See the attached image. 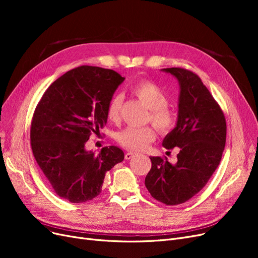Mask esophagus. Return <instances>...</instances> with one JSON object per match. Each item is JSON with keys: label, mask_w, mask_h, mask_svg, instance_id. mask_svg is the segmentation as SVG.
Masks as SVG:
<instances>
[{"label": "esophagus", "mask_w": 258, "mask_h": 258, "mask_svg": "<svg viewBox=\"0 0 258 258\" xmlns=\"http://www.w3.org/2000/svg\"><path fill=\"white\" fill-rule=\"evenodd\" d=\"M136 155V153H132V152H128V153H126V155H124V158H126L127 160H129V159H131L132 157H134V156Z\"/></svg>", "instance_id": "34e87169"}]
</instances>
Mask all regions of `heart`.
<instances>
[{
    "mask_svg": "<svg viewBox=\"0 0 258 258\" xmlns=\"http://www.w3.org/2000/svg\"><path fill=\"white\" fill-rule=\"evenodd\" d=\"M139 100L150 108V120L161 134H168L175 126L176 117L168 106L167 93L160 86L150 81L138 83L134 89ZM122 96L115 95L111 98L106 108V116L112 122H118L122 105ZM155 140V131L152 127H127L117 135V141L129 151H142Z\"/></svg>",
    "mask_w": 258,
    "mask_h": 258,
    "instance_id": "b5f03b06",
    "label": "heart"
}]
</instances>
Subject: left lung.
Masks as SVG:
<instances>
[{"label": "left lung", "mask_w": 258, "mask_h": 258, "mask_svg": "<svg viewBox=\"0 0 258 258\" xmlns=\"http://www.w3.org/2000/svg\"><path fill=\"white\" fill-rule=\"evenodd\" d=\"M179 84L175 128L163 139L167 150L177 147V161L151 157L152 168L145 186L152 197L167 206L181 205L208 183L222 159L226 143V119L221 106L189 70L167 68Z\"/></svg>", "instance_id": "left-lung-1"}]
</instances>
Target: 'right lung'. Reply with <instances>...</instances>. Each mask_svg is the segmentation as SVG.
Here are the masks:
<instances>
[{
    "mask_svg": "<svg viewBox=\"0 0 258 258\" xmlns=\"http://www.w3.org/2000/svg\"><path fill=\"white\" fill-rule=\"evenodd\" d=\"M113 70L82 66L67 72L44 92L36 105L30 139L33 156L59 197L72 204L96 198L104 176L123 160L117 146L98 155L85 150L106 121V108L123 82Z\"/></svg>",
    "mask_w": 258,
    "mask_h": 258,
    "instance_id": "1",
    "label": "right lung"
}]
</instances>
